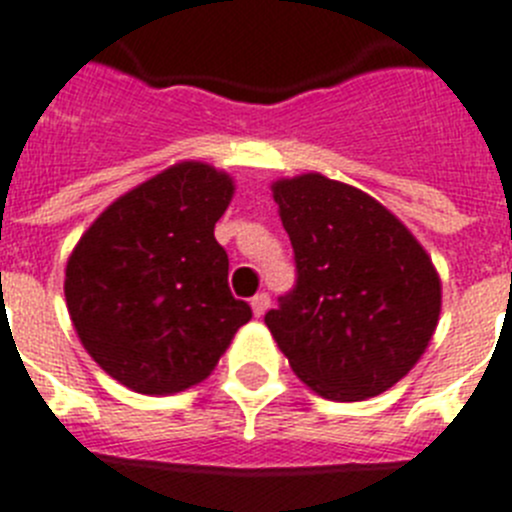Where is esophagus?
I'll return each mask as SVG.
<instances>
[{
	"mask_svg": "<svg viewBox=\"0 0 512 512\" xmlns=\"http://www.w3.org/2000/svg\"><path fill=\"white\" fill-rule=\"evenodd\" d=\"M250 306H252V314H255V317H262V314L270 309V296L268 293H257L255 299L250 301Z\"/></svg>",
	"mask_w": 512,
	"mask_h": 512,
	"instance_id": "34e87169",
	"label": "esophagus"
}]
</instances>
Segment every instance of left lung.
Listing matches in <instances>:
<instances>
[{
  "label": "left lung",
  "mask_w": 512,
  "mask_h": 512,
  "mask_svg": "<svg viewBox=\"0 0 512 512\" xmlns=\"http://www.w3.org/2000/svg\"><path fill=\"white\" fill-rule=\"evenodd\" d=\"M296 255V288L265 314L293 373L332 402H361L415 368L441 317V275L407 226L319 172L270 185Z\"/></svg>",
  "instance_id": "left-lung-1"
}]
</instances>
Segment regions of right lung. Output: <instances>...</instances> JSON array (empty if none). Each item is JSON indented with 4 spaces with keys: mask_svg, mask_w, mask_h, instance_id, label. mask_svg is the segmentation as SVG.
I'll use <instances>...</instances> for the list:
<instances>
[{
    "mask_svg": "<svg viewBox=\"0 0 512 512\" xmlns=\"http://www.w3.org/2000/svg\"><path fill=\"white\" fill-rule=\"evenodd\" d=\"M231 198L224 170L177 162L110 203L71 250V324L92 361L128 389L201 384L252 319L231 296L229 257L213 237Z\"/></svg>",
    "mask_w": 512,
    "mask_h": 512,
    "instance_id": "add662e5",
    "label": "right lung"
}]
</instances>
